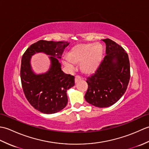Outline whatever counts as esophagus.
<instances>
[{
    "label": "esophagus",
    "mask_w": 149,
    "mask_h": 149,
    "mask_svg": "<svg viewBox=\"0 0 149 149\" xmlns=\"http://www.w3.org/2000/svg\"><path fill=\"white\" fill-rule=\"evenodd\" d=\"M81 77L80 76V75H76V76L75 77V83H77V82L79 81H80L81 79Z\"/></svg>",
    "instance_id": "34e87169"
}]
</instances>
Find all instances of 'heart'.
<instances>
[{"mask_svg": "<svg viewBox=\"0 0 149 149\" xmlns=\"http://www.w3.org/2000/svg\"><path fill=\"white\" fill-rule=\"evenodd\" d=\"M102 48L99 45H77L68 54V58L63 63L69 68L74 67L73 62L83 61L82 66L86 71L93 70L99 65L102 57Z\"/></svg>", "mask_w": 149, "mask_h": 149, "instance_id": "1", "label": "heart"}]
</instances>
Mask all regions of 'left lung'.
Returning <instances> with one entry per match:
<instances>
[{
	"instance_id": "8db88e82",
	"label": "left lung",
	"mask_w": 149,
	"mask_h": 149,
	"mask_svg": "<svg viewBox=\"0 0 149 149\" xmlns=\"http://www.w3.org/2000/svg\"><path fill=\"white\" fill-rule=\"evenodd\" d=\"M106 55L95 73L86 79L88 88L84 97L88 103L106 107L116 103L125 93L130 79V63L123 47L109 38Z\"/></svg>"
}]
</instances>
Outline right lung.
Segmentation results:
<instances>
[{
    "label": "right lung",
    "instance_id": "right-lung-1",
    "mask_svg": "<svg viewBox=\"0 0 149 149\" xmlns=\"http://www.w3.org/2000/svg\"><path fill=\"white\" fill-rule=\"evenodd\" d=\"M68 44L41 40L32 44L22 56L20 78L24 93L31 105L41 113H56L67 104L66 91L74 86V76L61 70L55 56L61 58ZM40 52L52 56V68L45 74L36 75L31 70L30 59L34 53Z\"/></svg>",
    "mask_w": 149,
    "mask_h": 149
}]
</instances>
